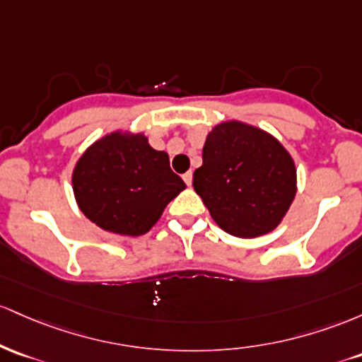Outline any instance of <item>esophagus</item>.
Listing matches in <instances>:
<instances>
[{"label": "esophagus", "instance_id": "obj_1", "mask_svg": "<svg viewBox=\"0 0 362 362\" xmlns=\"http://www.w3.org/2000/svg\"><path fill=\"white\" fill-rule=\"evenodd\" d=\"M182 180H185L186 185L192 186V181H193V173H192V170H188V173L182 174Z\"/></svg>", "mask_w": 362, "mask_h": 362}]
</instances>
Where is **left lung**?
<instances>
[{"mask_svg":"<svg viewBox=\"0 0 362 362\" xmlns=\"http://www.w3.org/2000/svg\"><path fill=\"white\" fill-rule=\"evenodd\" d=\"M193 188L226 233L257 238L274 230L296 194L287 150L262 129L224 123L209 133Z\"/></svg>","mask_w":362,"mask_h":362,"instance_id":"1","label":"left lung"}]
</instances>
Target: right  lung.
I'll return each mask as SVG.
<instances>
[{
    "instance_id": "add662e5",
    "label": "right lung",
    "mask_w": 362,
    "mask_h": 362,
    "mask_svg": "<svg viewBox=\"0 0 362 362\" xmlns=\"http://www.w3.org/2000/svg\"><path fill=\"white\" fill-rule=\"evenodd\" d=\"M73 192L85 217L123 235L148 233L168 203L186 188L169 156L144 135L111 133L95 141L73 170Z\"/></svg>"
}]
</instances>
